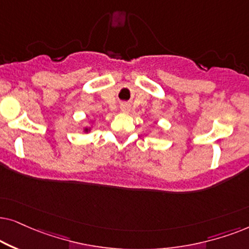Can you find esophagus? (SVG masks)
<instances>
[{"label": "esophagus", "instance_id": "34e87169", "mask_svg": "<svg viewBox=\"0 0 249 249\" xmlns=\"http://www.w3.org/2000/svg\"><path fill=\"white\" fill-rule=\"evenodd\" d=\"M122 110L123 111H128L130 110V107H128V105H126V104H124V105H122Z\"/></svg>", "mask_w": 249, "mask_h": 249}]
</instances>
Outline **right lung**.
Returning a JSON list of instances; mask_svg holds the SVG:
<instances>
[{
  "label": "right lung",
  "mask_w": 249,
  "mask_h": 249,
  "mask_svg": "<svg viewBox=\"0 0 249 249\" xmlns=\"http://www.w3.org/2000/svg\"><path fill=\"white\" fill-rule=\"evenodd\" d=\"M85 131H86V132H88V131H89V130H88V128H85Z\"/></svg>",
  "instance_id": "right-lung-1"
}]
</instances>
